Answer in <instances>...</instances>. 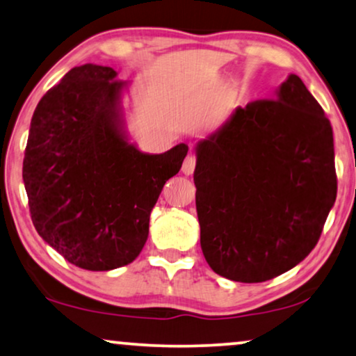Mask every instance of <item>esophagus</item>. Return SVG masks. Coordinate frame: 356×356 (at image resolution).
Instances as JSON below:
<instances>
[{
  "label": "esophagus",
  "mask_w": 356,
  "mask_h": 356,
  "mask_svg": "<svg viewBox=\"0 0 356 356\" xmlns=\"http://www.w3.org/2000/svg\"><path fill=\"white\" fill-rule=\"evenodd\" d=\"M195 166H196V160H195V156L192 155V153H190V155L184 160L182 172L185 174V176H192L193 171H195Z\"/></svg>",
  "instance_id": "esophagus-1"
}]
</instances>
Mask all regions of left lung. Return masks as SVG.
<instances>
[{"label": "left lung", "instance_id": "obj_1", "mask_svg": "<svg viewBox=\"0 0 356 356\" xmlns=\"http://www.w3.org/2000/svg\"><path fill=\"white\" fill-rule=\"evenodd\" d=\"M195 153L200 243L217 275L262 283L309 256L337 179L331 123L299 76L236 107Z\"/></svg>", "mask_w": 356, "mask_h": 356}]
</instances>
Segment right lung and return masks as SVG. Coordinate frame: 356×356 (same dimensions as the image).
Instances as JSON below:
<instances>
[{"label":"right lung","instance_id":"add662e5","mask_svg":"<svg viewBox=\"0 0 356 356\" xmlns=\"http://www.w3.org/2000/svg\"><path fill=\"white\" fill-rule=\"evenodd\" d=\"M111 67H75L36 105L22 177L31 220L51 248L92 272L131 264L150 212L188 145L153 155L131 142L123 107L129 81Z\"/></svg>","mask_w":356,"mask_h":356}]
</instances>
